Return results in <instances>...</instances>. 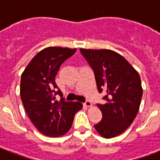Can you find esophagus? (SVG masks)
Wrapping results in <instances>:
<instances>
[{
	"label": "esophagus",
	"mask_w": 160,
	"mask_h": 160,
	"mask_svg": "<svg viewBox=\"0 0 160 160\" xmlns=\"http://www.w3.org/2000/svg\"><path fill=\"white\" fill-rule=\"evenodd\" d=\"M84 105L87 107H92V103H91V102L87 100V101L84 103Z\"/></svg>",
	"instance_id": "1"
}]
</instances>
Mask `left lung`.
<instances>
[{
  "label": "left lung",
  "mask_w": 160,
  "mask_h": 160,
  "mask_svg": "<svg viewBox=\"0 0 160 160\" xmlns=\"http://www.w3.org/2000/svg\"><path fill=\"white\" fill-rule=\"evenodd\" d=\"M94 70L98 92H107V102L97 104L102 114L94 128L111 138L129 128L139 110L142 88L139 74L127 59L111 49H80Z\"/></svg>",
  "instance_id": "obj_1"
}]
</instances>
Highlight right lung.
<instances>
[{
	"label": "right lung",
	"mask_w": 160,
	"mask_h": 160,
	"mask_svg": "<svg viewBox=\"0 0 160 160\" xmlns=\"http://www.w3.org/2000/svg\"><path fill=\"white\" fill-rule=\"evenodd\" d=\"M77 49L45 48L35 55L22 74L20 94L25 110L35 128L49 137L64 135L71 128L76 112L82 108L78 102H58L62 93L55 83L61 65Z\"/></svg>",
	"instance_id": "1"
}]
</instances>
